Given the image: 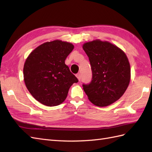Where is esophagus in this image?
Instances as JSON below:
<instances>
[{"label":"esophagus","instance_id":"obj_1","mask_svg":"<svg viewBox=\"0 0 152 152\" xmlns=\"http://www.w3.org/2000/svg\"><path fill=\"white\" fill-rule=\"evenodd\" d=\"M76 77H77V78H78V80H79V81H80V80H81V74H80V73L79 74H76Z\"/></svg>","mask_w":152,"mask_h":152}]
</instances>
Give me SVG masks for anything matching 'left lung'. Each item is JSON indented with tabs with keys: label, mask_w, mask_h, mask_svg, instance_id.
Instances as JSON below:
<instances>
[{
	"label": "left lung",
	"mask_w": 152,
	"mask_h": 152,
	"mask_svg": "<svg viewBox=\"0 0 152 152\" xmlns=\"http://www.w3.org/2000/svg\"><path fill=\"white\" fill-rule=\"evenodd\" d=\"M93 73L92 81L83 85L91 102L99 107L120 99L131 80V68L125 52L108 41L96 39L83 44Z\"/></svg>",
	"instance_id": "8db88e82"
}]
</instances>
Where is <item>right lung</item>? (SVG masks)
Listing matches in <instances>:
<instances>
[{
    "label": "right lung",
    "mask_w": 152,
    "mask_h": 152,
    "mask_svg": "<svg viewBox=\"0 0 152 152\" xmlns=\"http://www.w3.org/2000/svg\"><path fill=\"white\" fill-rule=\"evenodd\" d=\"M68 42L56 40L35 48L25 61L24 82L31 95L47 106L59 105L78 79L64 61L74 49Z\"/></svg>",
    "instance_id": "add662e5"
}]
</instances>
